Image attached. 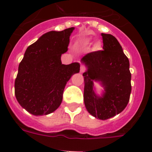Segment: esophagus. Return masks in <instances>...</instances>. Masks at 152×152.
<instances>
[{"label": "esophagus", "instance_id": "esophagus-1", "mask_svg": "<svg viewBox=\"0 0 152 152\" xmlns=\"http://www.w3.org/2000/svg\"><path fill=\"white\" fill-rule=\"evenodd\" d=\"M86 68L84 65H81V66H80V73H83L86 70Z\"/></svg>", "mask_w": 152, "mask_h": 152}]
</instances>
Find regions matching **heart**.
Listing matches in <instances>:
<instances>
[{"instance_id":"obj_1","label":"heart","mask_w":152,"mask_h":152,"mask_svg":"<svg viewBox=\"0 0 152 152\" xmlns=\"http://www.w3.org/2000/svg\"><path fill=\"white\" fill-rule=\"evenodd\" d=\"M86 44H89V42H87ZM101 48H102V46H101V44H100L99 42L95 43V45H94V46H93V49L95 50H99Z\"/></svg>"}]
</instances>
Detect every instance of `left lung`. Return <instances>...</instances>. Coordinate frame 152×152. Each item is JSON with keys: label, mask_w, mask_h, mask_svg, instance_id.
<instances>
[{"label": "left lung", "mask_w": 152, "mask_h": 152, "mask_svg": "<svg viewBox=\"0 0 152 152\" xmlns=\"http://www.w3.org/2000/svg\"><path fill=\"white\" fill-rule=\"evenodd\" d=\"M103 50L86 54L81 62L87 70L84 76V103L88 113L100 120L111 118L122 112L129 101L131 73L129 61L117 39L102 33ZM99 81L105 91L95 94L94 82Z\"/></svg>", "instance_id": "left-lung-1"}]
</instances>
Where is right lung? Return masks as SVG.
<instances>
[{
  "label": "right lung",
  "mask_w": 152,
  "mask_h": 152,
  "mask_svg": "<svg viewBox=\"0 0 152 152\" xmlns=\"http://www.w3.org/2000/svg\"><path fill=\"white\" fill-rule=\"evenodd\" d=\"M74 27L44 34L28 46L19 65L15 95L23 108L35 116L47 115L57 110L63 100L66 84L79 72L80 64H62Z\"/></svg>",
  "instance_id": "add662e5"
}]
</instances>
